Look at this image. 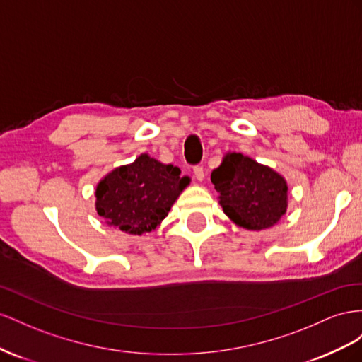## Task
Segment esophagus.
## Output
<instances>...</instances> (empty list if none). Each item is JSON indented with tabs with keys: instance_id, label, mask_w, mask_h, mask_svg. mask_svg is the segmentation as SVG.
Masks as SVG:
<instances>
[{
	"instance_id": "34e87169",
	"label": "esophagus",
	"mask_w": 362,
	"mask_h": 362,
	"mask_svg": "<svg viewBox=\"0 0 362 362\" xmlns=\"http://www.w3.org/2000/svg\"><path fill=\"white\" fill-rule=\"evenodd\" d=\"M194 177L197 179L199 182H203L204 180V170L203 167H194Z\"/></svg>"
}]
</instances>
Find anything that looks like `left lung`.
<instances>
[{"instance_id":"left-lung-1","label":"left lung","mask_w":362,"mask_h":362,"mask_svg":"<svg viewBox=\"0 0 362 362\" xmlns=\"http://www.w3.org/2000/svg\"><path fill=\"white\" fill-rule=\"evenodd\" d=\"M223 212L245 230H265L281 221L288 208L282 174L243 153L227 151L211 174Z\"/></svg>"}]
</instances>
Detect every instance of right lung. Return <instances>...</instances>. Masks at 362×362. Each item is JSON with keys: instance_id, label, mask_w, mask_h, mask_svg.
I'll list each match as a JSON object with an SVG mask.
<instances>
[{"instance_id": "1", "label": "right lung", "mask_w": 362, "mask_h": 362, "mask_svg": "<svg viewBox=\"0 0 362 362\" xmlns=\"http://www.w3.org/2000/svg\"><path fill=\"white\" fill-rule=\"evenodd\" d=\"M188 185L177 167L142 153L97 183L95 211L113 229L141 236L160 226Z\"/></svg>"}]
</instances>
